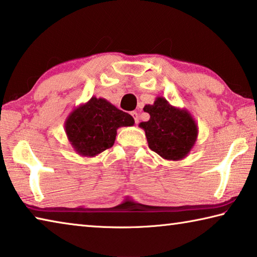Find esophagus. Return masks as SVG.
<instances>
[{
    "mask_svg": "<svg viewBox=\"0 0 257 257\" xmlns=\"http://www.w3.org/2000/svg\"><path fill=\"white\" fill-rule=\"evenodd\" d=\"M131 115H132V117L134 118V121H136V124H138L139 123V115H138V112L137 111H132Z\"/></svg>",
    "mask_w": 257,
    "mask_h": 257,
    "instance_id": "1",
    "label": "esophagus"
}]
</instances>
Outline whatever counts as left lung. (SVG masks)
Returning <instances> with one entry per match:
<instances>
[{"mask_svg":"<svg viewBox=\"0 0 257 257\" xmlns=\"http://www.w3.org/2000/svg\"><path fill=\"white\" fill-rule=\"evenodd\" d=\"M148 121L139 126L145 130L149 148L167 161L186 158L195 146L198 126L187 109L172 106L163 96H157L153 104H146Z\"/></svg>","mask_w":257,"mask_h":257,"instance_id":"left-lung-1","label":"left lung"}]
</instances>
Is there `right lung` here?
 <instances>
[{
  "label": "right lung",
  "mask_w": 257,
  "mask_h": 257,
  "mask_svg": "<svg viewBox=\"0 0 257 257\" xmlns=\"http://www.w3.org/2000/svg\"><path fill=\"white\" fill-rule=\"evenodd\" d=\"M134 125L133 117L103 98L79 104L65 121V131L74 150L83 157H94L112 147L117 130Z\"/></svg>",
  "instance_id": "right-lung-1"
}]
</instances>
